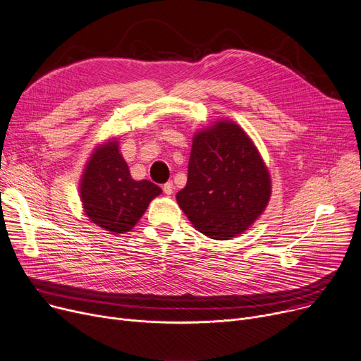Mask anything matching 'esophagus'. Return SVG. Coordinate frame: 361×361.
I'll use <instances>...</instances> for the list:
<instances>
[{
	"label": "esophagus",
	"instance_id": "esophagus-1",
	"mask_svg": "<svg viewBox=\"0 0 361 361\" xmlns=\"http://www.w3.org/2000/svg\"><path fill=\"white\" fill-rule=\"evenodd\" d=\"M173 182H167V183H164L163 185V192L166 194V195H172L173 194Z\"/></svg>",
	"mask_w": 361,
	"mask_h": 361
}]
</instances>
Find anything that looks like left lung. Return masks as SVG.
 <instances>
[{
  "label": "left lung",
  "instance_id": "8db88e82",
  "mask_svg": "<svg viewBox=\"0 0 361 361\" xmlns=\"http://www.w3.org/2000/svg\"><path fill=\"white\" fill-rule=\"evenodd\" d=\"M271 197V178L240 126L219 121L194 135L186 186L176 201L202 235L227 240L255 223Z\"/></svg>",
  "mask_w": 361,
  "mask_h": 361
}]
</instances>
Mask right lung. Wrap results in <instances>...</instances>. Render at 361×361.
I'll return each instance as SVG.
<instances>
[{"mask_svg":"<svg viewBox=\"0 0 361 361\" xmlns=\"http://www.w3.org/2000/svg\"><path fill=\"white\" fill-rule=\"evenodd\" d=\"M161 189L150 180H134L116 140L99 145L80 180L86 216L111 235L130 231Z\"/></svg>","mask_w":361,"mask_h":361,"instance_id":"obj_1","label":"right lung"}]
</instances>
